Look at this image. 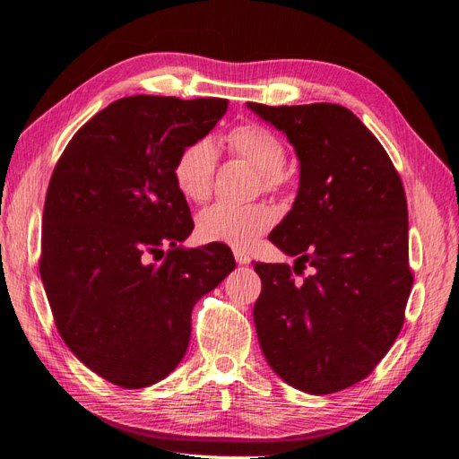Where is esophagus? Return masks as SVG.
<instances>
[{
    "label": "esophagus",
    "mask_w": 459,
    "mask_h": 459,
    "mask_svg": "<svg viewBox=\"0 0 459 459\" xmlns=\"http://www.w3.org/2000/svg\"><path fill=\"white\" fill-rule=\"evenodd\" d=\"M234 257H237V264L238 265H247V264H250V255H247L246 252H234Z\"/></svg>",
    "instance_id": "1"
}]
</instances>
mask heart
I'll use <instances>...</instances> for the list:
<instances>
[{
  "label": "heart",
  "instance_id": "obj_1",
  "mask_svg": "<svg viewBox=\"0 0 459 459\" xmlns=\"http://www.w3.org/2000/svg\"><path fill=\"white\" fill-rule=\"evenodd\" d=\"M232 155L250 163L265 190H279L284 182L282 167L286 163V148L273 130L246 123L232 128L225 136ZM217 167V152L209 140H195L180 150L173 165V177L178 192L186 200L204 204L213 192ZM274 222V212L265 204L232 205L215 204L204 209L198 217V237L204 242L227 244L237 250H247L261 234Z\"/></svg>",
  "mask_w": 459,
  "mask_h": 459
}]
</instances>
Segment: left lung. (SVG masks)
Listing matches in <instances>:
<instances>
[{"instance_id": "left-lung-1", "label": "left lung", "mask_w": 459, "mask_h": 459, "mask_svg": "<svg viewBox=\"0 0 459 459\" xmlns=\"http://www.w3.org/2000/svg\"><path fill=\"white\" fill-rule=\"evenodd\" d=\"M247 108L282 130L299 160L296 202L269 234L296 264H254L259 344L288 385L333 394L371 375L402 331L413 284L403 185L342 106Z\"/></svg>"}]
</instances>
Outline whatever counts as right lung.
Wrapping results in <instances>:
<instances>
[{"instance_id": "add662e5", "label": "right lung", "mask_w": 459, "mask_h": 459, "mask_svg": "<svg viewBox=\"0 0 459 459\" xmlns=\"http://www.w3.org/2000/svg\"><path fill=\"white\" fill-rule=\"evenodd\" d=\"M225 113L221 98L117 100L81 126L51 175L40 254L48 302L63 342L117 386L143 388L175 371L192 307L237 267L225 244L180 246L194 221L173 177L180 150ZM163 245L164 261L152 264Z\"/></svg>"}]
</instances>
